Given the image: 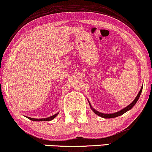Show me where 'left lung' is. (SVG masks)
Returning <instances> with one entry per match:
<instances>
[{
  "label": "left lung",
  "instance_id": "8db88e82",
  "mask_svg": "<svg viewBox=\"0 0 152 152\" xmlns=\"http://www.w3.org/2000/svg\"><path fill=\"white\" fill-rule=\"evenodd\" d=\"M142 90V88H141V89H140V92H139V93L137 94V97H136V98H135V99H134V101L132 102L131 104H130L128 105V107H126V108L123 109L122 110L119 111H118V112L114 113V114H102V113H100V112H99V111H96L95 109H93V107H91V105H90V107H91V109H93V111H94V112L96 114H97V115H98L99 116H101V117H102V118H114V117L119 116H121V115H122V114H125V113H126V111H128V110H130V109H132V107H133L134 105H135V104H136V102H137L138 99H139V97H140V95H141Z\"/></svg>",
  "mask_w": 152,
  "mask_h": 152
}]
</instances>
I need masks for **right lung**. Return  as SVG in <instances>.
Masks as SVG:
<instances>
[{"label":"right lung","instance_id":"right-lung-1","mask_svg":"<svg viewBox=\"0 0 152 152\" xmlns=\"http://www.w3.org/2000/svg\"><path fill=\"white\" fill-rule=\"evenodd\" d=\"M57 115H58V113L56 114L53 115L50 117H48V118H30V117H28V119L31 121H50L53 120L54 118H55Z\"/></svg>","mask_w":152,"mask_h":152}]
</instances>
